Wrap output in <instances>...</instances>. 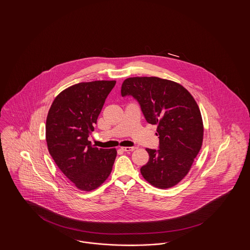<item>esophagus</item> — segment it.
Masks as SVG:
<instances>
[{"instance_id":"obj_1","label":"esophagus","mask_w":250,"mask_h":250,"mask_svg":"<svg viewBox=\"0 0 250 250\" xmlns=\"http://www.w3.org/2000/svg\"><path fill=\"white\" fill-rule=\"evenodd\" d=\"M121 149L125 152H131V151H134L136 149V147H121Z\"/></svg>"}]
</instances>
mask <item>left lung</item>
<instances>
[{
    "mask_svg": "<svg viewBox=\"0 0 250 250\" xmlns=\"http://www.w3.org/2000/svg\"><path fill=\"white\" fill-rule=\"evenodd\" d=\"M121 94L136 99L147 123L157 125L158 149H146L143 177L159 188L177 185L202 147L203 125L195 99L182 85L156 77L128 78Z\"/></svg>",
    "mask_w": 250,
    "mask_h": 250,
    "instance_id": "1",
    "label": "left lung"
}]
</instances>
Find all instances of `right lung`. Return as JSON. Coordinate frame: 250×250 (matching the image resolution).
Segmentation results:
<instances>
[{
	"mask_svg": "<svg viewBox=\"0 0 250 250\" xmlns=\"http://www.w3.org/2000/svg\"><path fill=\"white\" fill-rule=\"evenodd\" d=\"M115 81L75 84L56 96L46 122L48 152L62 172L84 191L94 190L111 172L117 152L89 142Z\"/></svg>",
	"mask_w": 250,
	"mask_h": 250,
	"instance_id": "right-lung-1",
	"label": "right lung"
}]
</instances>
